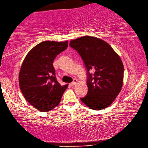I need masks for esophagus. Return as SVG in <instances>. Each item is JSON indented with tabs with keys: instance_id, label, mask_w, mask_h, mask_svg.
Wrapping results in <instances>:
<instances>
[{
	"instance_id": "34e87169",
	"label": "esophagus",
	"mask_w": 148,
	"mask_h": 148,
	"mask_svg": "<svg viewBox=\"0 0 148 148\" xmlns=\"http://www.w3.org/2000/svg\"><path fill=\"white\" fill-rule=\"evenodd\" d=\"M77 83V79H74L73 82H72V83H71V86H75V84H76Z\"/></svg>"
}]
</instances>
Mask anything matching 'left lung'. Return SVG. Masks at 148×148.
I'll return each mask as SVG.
<instances>
[{"instance_id": "left-lung-1", "label": "left lung", "mask_w": 148, "mask_h": 148, "mask_svg": "<svg viewBox=\"0 0 148 148\" xmlns=\"http://www.w3.org/2000/svg\"><path fill=\"white\" fill-rule=\"evenodd\" d=\"M70 46L79 53L87 69L88 92L81 101L93 110L108 107L123 86L124 67L120 57L107 42L90 36L71 40Z\"/></svg>"}]
</instances>
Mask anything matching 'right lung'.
Wrapping results in <instances>:
<instances>
[{
	"instance_id": "add662e5",
	"label": "right lung",
	"mask_w": 148,
	"mask_h": 148,
	"mask_svg": "<svg viewBox=\"0 0 148 148\" xmlns=\"http://www.w3.org/2000/svg\"><path fill=\"white\" fill-rule=\"evenodd\" d=\"M68 47V41H45L32 49L24 59L19 73V84L24 98L42 112L57 106L68 85L57 81L53 62Z\"/></svg>"
}]
</instances>
